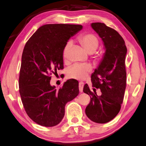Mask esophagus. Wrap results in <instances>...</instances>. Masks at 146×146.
I'll return each mask as SVG.
<instances>
[{
	"label": "esophagus",
	"instance_id": "esophagus-1",
	"mask_svg": "<svg viewBox=\"0 0 146 146\" xmlns=\"http://www.w3.org/2000/svg\"><path fill=\"white\" fill-rule=\"evenodd\" d=\"M83 86H84V83H83V82H80L79 84V91L81 92V93L83 92Z\"/></svg>",
	"mask_w": 146,
	"mask_h": 146
}]
</instances>
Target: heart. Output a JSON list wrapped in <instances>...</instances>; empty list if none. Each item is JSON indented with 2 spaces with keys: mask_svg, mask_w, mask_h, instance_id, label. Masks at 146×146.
<instances>
[{
  "mask_svg": "<svg viewBox=\"0 0 146 146\" xmlns=\"http://www.w3.org/2000/svg\"><path fill=\"white\" fill-rule=\"evenodd\" d=\"M78 41L86 52L89 53H93L97 50L99 42L98 38L92 34H85L81 35L78 38ZM71 42H67L63 50V58L65 61L68 58L69 50ZM91 71V67L88 65L75 64L67 71V77L71 79L82 80L85 79Z\"/></svg>",
  "mask_w": 146,
  "mask_h": 146,
  "instance_id": "b5f03b06",
  "label": "heart"
}]
</instances>
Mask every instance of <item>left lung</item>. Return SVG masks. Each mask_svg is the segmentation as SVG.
Here are the masks:
<instances>
[{"instance_id":"1","label":"left lung","mask_w":146,"mask_h":146,"mask_svg":"<svg viewBox=\"0 0 146 146\" xmlns=\"http://www.w3.org/2000/svg\"><path fill=\"white\" fill-rule=\"evenodd\" d=\"M91 27L102 39L105 53L91 75L93 91L87 84L83 87L84 93L91 97L85 113L93 122L104 124L118 114L124 99L127 48L124 39L115 30L100 22L92 23ZM95 88L101 89V95L96 94Z\"/></svg>"}]
</instances>
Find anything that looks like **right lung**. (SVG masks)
Segmentation results:
<instances>
[{
  "instance_id": "obj_1",
  "label": "right lung",
  "mask_w": 146,
  "mask_h": 146,
  "mask_svg": "<svg viewBox=\"0 0 146 146\" xmlns=\"http://www.w3.org/2000/svg\"><path fill=\"white\" fill-rule=\"evenodd\" d=\"M83 26L54 24L41 26L24 46L19 92L26 113L39 125L56 126L65 115L67 102L79 93V82L67 80L59 90L50 85L51 75L63 69V50Z\"/></svg>"
}]
</instances>
